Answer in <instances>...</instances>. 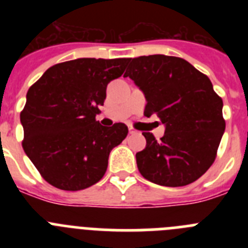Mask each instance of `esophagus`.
<instances>
[{"label":"esophagus","mask_w":248,"mask_h":248,"mask_svg":"<svg viewBox=\"0 0 248 248\" xmlns=\"http://www.w3.org/2000/svg\"><path fill=\"white\" fill-rule=\"evenodd\" d=\"M129 134H138V130H135L133 126H129Z\"/></svg>","instance_id":"1"}]
</instances>
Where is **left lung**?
<instances>
[{"label": "left lung", "mask_w": 248, "mask_h": 248, "mask_svg": "<svg viewBox=\"0 0 248 248\" xmlns=\"http://www.w3.org/2000/svg\"><path fill=\"white\" fill-rule=\"evenodd\" d=\"M124 77L144 92V115L165 124L160 140L151 133L137 153L140 174L157 185L185 186L214 164L226 123L222 99L206 74L179 57L153 54L129 58Z\"/></svg>", "instance_id": "obj_1"}]
</instances>
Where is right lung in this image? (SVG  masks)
<instances>
[{
    "label": "right lung",
    "mask_w": 248,
    "mask_h": 248,
    "mask_svg": "<svg viewBox=\"0 0 248 248\" xmlns=\"http://www.w3.org/2000/svg\"><path fill=\"white\" fill-rule=\"evenodd\" d=\"M129 58H78L52 65L27 92L21 111L23 150L57 189L78 191L104 176L111 149L128 135L124 123L100 125L95 115L107 85Z\"/></svg>",
    "instance_id": "1"
}]
</instances>
